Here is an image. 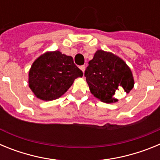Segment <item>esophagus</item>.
<instances>
[{"label": "esophagus", "instance_id": "1", "mask_svg": "<svg viewBox=\"0 0 160 160\" xmlns=\"http://www.w3.org/2000/svg\"><path fill=\"white\" fill-rule=\"evenodd\" d=\"M79 68H80V69H81V70H82V71L83 72V73H84L85 70H86V66H80V67H79Z\"/></svg>", "mask_w": 160, "mask_h": 160}]
</instances>
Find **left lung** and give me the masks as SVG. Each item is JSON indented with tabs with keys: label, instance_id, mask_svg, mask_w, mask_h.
<instances>
[{
	"label": "left lung",
	"instance_id": "obj_1",
	"mask_svg": "<svg viewBox=\"0 0 160 160\" xmlns=\"http://www.w3.org/2000/svg\"><path fill=\"white\" fill-rule=\"evenodd\" d=\"M86 80L90 92L102 102H118L114 97L117 91L123 90L129 93L135 81L127 63L111 52L98 49L85 71Z\"/></svg>",
	"mask_w": 160,
	"mask_h": 160
}]
</instances>
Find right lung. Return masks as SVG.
<instances>
[{"instance_id":"right-lung-1","label":"right lung","mask_w":160,"mask_h":160,"mask_svg":"<svg viewBox=\"0 0 160 160\" xmlns=\"http://www.w3.org/2000/svg\"><path fill=\"white\" fill-rule=\"evenodd\" d=\"M83 73L71 56L58 50L48 51L33 62L29 71V87L38 98L52 101L62 96Z\"/></svg>"}]
</instances>
